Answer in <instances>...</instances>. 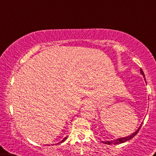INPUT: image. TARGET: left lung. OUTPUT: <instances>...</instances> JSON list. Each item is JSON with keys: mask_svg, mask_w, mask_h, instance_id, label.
<instances>
[{"mask_svg": "<svg viewBox=\"0 0 156 156\" xmlns=\"http://www.w3.org/2000/svg\"><path fill=\"white\" fill-rule=\"evenodd\" d=\"M140 73H141V74H142V75H144V72L142 71V69H140ZM140 127H141V125H140V126H139L138 129H137V131L134 132V133H133V134L128 136V137H121V138L116 139V140H108V141H102V143H104V144H121V143L126 142V141H127V140H130V139L133 138V137H134L135 135H136L137 133H138L139 129H140Z\"/></svg>", "mask_w": 156, "mask_h": 156, "instance_id": "obj_1", "label": "left lung"}]
</instances>
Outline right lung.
<instances>
[{
	"mask_svg": "<svg viewBox=\"0 0 156 156\" xmlns=\"http://www.w3.org/2000/svg\"><path fill=\"white\" fill-rule=\"evenodd\" d=\"M66 138H67V137H65V138L64 139H63V140H62V141H61V142H60V143H62V142H63V141H65V140H66ZM59 144V143H58V144Z\"/></svg>",
	"mask_w": 156,
	"mask_h": 156,
	"instance_id": "obj_1",
	"label": "right lung"
}]
</instances>
